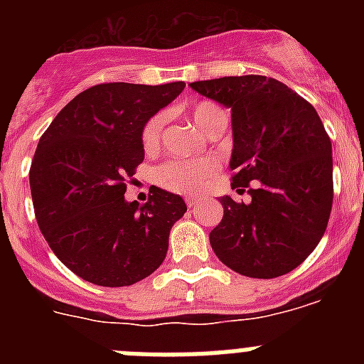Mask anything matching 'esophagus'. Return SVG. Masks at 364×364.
I'll list each match as a JSON object with an SVG mask.
<instances>
[{"label": "esophagus", "instance_id": "1", "mask_svg": "<svg viewBox=\"0 0 364 364\" xmlns=\"http://www.w3.org/2000/svg\"><path fill=\"white\" fill-rule=\"evenodd\" d=\"M198 202H200V198H198V197H186V204H188V208H193V205H197Z\"/></svg>", "mask_w": 364, "mask_h": 364}]
</instances>
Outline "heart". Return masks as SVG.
Returning <instances> with one entry per match:
<instances>
[{
    "label": "heart",
    "instance_id": "b5f03b06",
    "mask_svg": "<svg viewBox=\"0 0 364 364\" xmlns=\"http://www.w3.org/2000/svg\"><path fill=\"white\" fill-rule=\"evenodd\" d=\"M191 118L202 131H208L217 122L226 120V114L213 102H198L191 107ZM166 117L154 114L146 122L142 129V147L146 151H154L160 146ZM217 171V162L211 159L200 160H173L167 162L156 171L159 184L176 193H197L204 188L213 173Z\"/></svg>",
    "mask_w": 364,
    "mask_h": 364
}]
</instances>
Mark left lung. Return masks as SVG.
<instances>
[{
	"label": "left lung",
	"mask_w": 364,
	"mask_h": 364,
	"mask_svg": "<svg viewBox=\"0 0 364 364\" xmlns=\"http://www.w3.org/2000/svg\"><path fill=\"white\" fill-rule=\"evenodd\" d=\"M189 85L231 109V188H250L252 197L247 204L220 197L224 217L210 233L215 255L246 277L290 273L323 239L332 211V142L319 114L259 74Z\"/></svg>",
	"instance_id": "left-lung-1"
}]
</instances>
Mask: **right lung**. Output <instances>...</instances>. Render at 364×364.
<instances>
[{
    "mask_svg": "<svg viewBox=\"0 0 364 364\" xmlns=\"http://www.w3.org/2000/svg\"><path fill=\"white\" fill-rule=\"evenodd\" d=\"M184 87L100 83L74 96L41 134L28 173L38 226L54 255L83 281L131 286L166 259L186 202L154 188L138 205L124 193L144 162V125Z\"/></svg>",
    "mask_w": 364,
    "mask_h": 364,
    "instance_id": "right-lung-1",
    "label": "right lung"
}]
</instances>
